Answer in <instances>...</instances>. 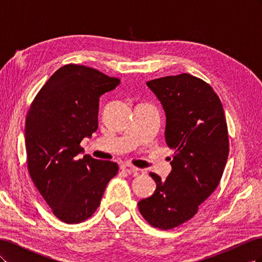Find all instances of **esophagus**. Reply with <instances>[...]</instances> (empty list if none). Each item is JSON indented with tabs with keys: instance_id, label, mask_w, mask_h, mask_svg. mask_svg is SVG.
<instances>
[{
	"instance_id": "34e87169",
	"label": "esophagus",
	"mask_w": 262,
	"mask_h": 262,
	"mask_svg": "<svg viewBox=\"0 0 262 262\" xmlns=\"http://www.w3.org/2000/svg\"><path fill=\"white\" fill-rule=\"evenodd\" d=\"M121 169L124 170V171H126V172H129V173L139 171V168L134 167V166H132V165H130V164H122V165H121Z\"/></svg>"
}]
</instances>
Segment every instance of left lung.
Returning a JSON list of instances; mask_svg holds the SVG:
<instances>
[{
	"instance_id": "obj_1",
	"label": "left lung",
	"mask_w": 262,
	"mask_h": 262,
	"mask_svg": "<svg viewBox=\"0 0 262 262\" xmlns=\"http://www.w3.org/2000/svg\"><path fill=\"white\" fill-rule=\"evenodd\" d=\"M146 85L165 110V140L173 155L165 180L149 173L156 190L138 207L148 224L166 231L193 217L219 186L229 152L227 124L219 96L201 78L184 73Z\"/></svg>"
}]
</instances>
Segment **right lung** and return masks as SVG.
Here are the masks:
<instances>
[{"label":"right lung","instance_id":"1","mask_svg":"<svg viewBox=\"0 0 262 262\" xmlns=\"http://www.w3.org/2000/svg\"><path fill=\"white\" fill-rule=\"evenodd\" d=\"M120 84L99 71L77 64L60 68L39 91L26 117L29 175L59 220L68 224L91 217L100 204L117 163L78 158L80 143L98 128L99 97Z\"/></svg>","mask_w":262,"mask_h":262}]
</instances>
